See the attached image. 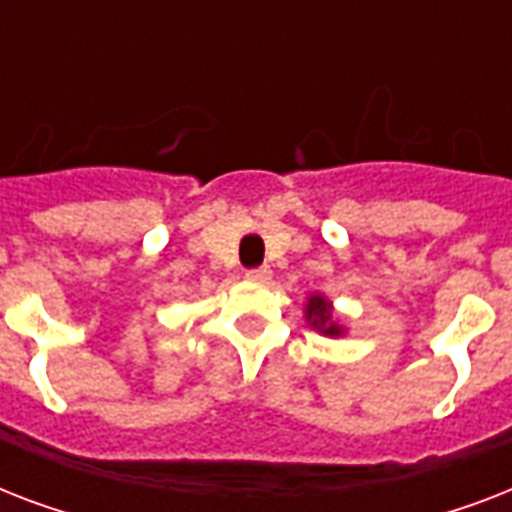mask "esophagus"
<instances>
[{
  "label": "esophagus",
  "mask_w": 512,
  "mask_h": 512,
  "mask_svg": "<svg viewBox=\"0 0 512 512\" xmlns=\"http://www.w3.org/2000/svg\"><path fill=\"white\" fill-rule=\"evenodd\" d=\"M247 279L249 281H268V279H271V268H268V265H260V268H249Z\"/></svg>",
  "instance_id": "esophagus-1"
}]
</instances>
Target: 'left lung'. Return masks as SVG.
Segmentation results:
<instances>
[{
    "mask_svg": "<svg viewBox=\"0 0 512 512\" xmlns=\"http://www.w3.org/2000/svg\"><path fill=\"white\" fill-rule=\"evenodd\" d=\"M308 321H313V327L321 329L324 335H340V327L332 324V311L324 297H311L308 300Z\"/></svg>",
    "mask_w": 512,
    "mask_h": 512,
    "instance_id": "obj_1",
    "label": "left lung"
}]
</instances>
